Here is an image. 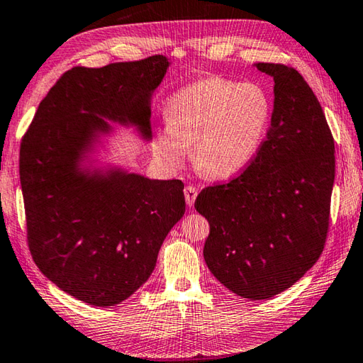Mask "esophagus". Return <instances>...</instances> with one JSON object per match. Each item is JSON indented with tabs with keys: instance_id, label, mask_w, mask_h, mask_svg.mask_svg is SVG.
I'll return each instance as SVG.
<instances>
[{
	"instance_id": "esophagus-1",
	"label": "esophagus",
	"mask_w": 363,
	"mask_h": 363,
	"mask_svg": "<svg viewBox=\"0 0 363 363\" xmlns=\"http://www.w3.org/2000/svg\"><path fill=\"white\" fill-rule=\"evenodd\" d=\"M196 197H197V189L193 186V184H188V186L184 188V199H186V203L189 207H193L194 205Z\"/></svg>"
}]
</instances>
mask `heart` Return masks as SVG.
Segmentation results:
<instances>
[{
    "label": "heart",
    "instance_id": "heart-1",
    "mask_svg": "<svg viewBox=\"0 0 363 363\" xmlns=\"http://www.w3.org/2000/svg\"><path fill=\"white\" fill-rule=\"evenodd\" d=\"M272 99L259 84H238L218 75L193 82L167 101V126L155 148L179 167L193 147V166L213 180L235 177L261 150L272 123Z\"/></svg>",
    "mask_w": 363,
    "mask_h": 363
}]
</instances>
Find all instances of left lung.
Returning <instances> with one entry per match:
<instances>
[{
	"instance_id": "obj_1",
	"label": "left lung",
	"mask_w": 363,
	"mask_h": 363,
	"mask_svg": "<svg viewBox=\"0 0 363 363\" xmlns=\"http://www.w3.org/2000/svg\"><path fill=\"white\" fill-rule=\"evenodd\" d=\"M273 112L256 158L229 183L201 191L210 224L203 259L213 277L250 300L275 297L316 264L329 230L335 143L318 98L294 67L257 63Z\"/></svg>"
}]
</instances>
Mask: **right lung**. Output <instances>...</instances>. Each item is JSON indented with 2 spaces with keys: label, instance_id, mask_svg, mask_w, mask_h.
I'll return each instance as SVG.
<instances>
[{
  "label": "right lung",
  "instance_id": "obj_1",
  "mask_svg": "<svg viewBox=\"0 0 363 363\" xmlns=\"http://www.w3.org/2000/svg\"><path fill=\"white\" fill-rule=\"evenodd\" d=\"M169 60L153 55L61 75L20 145L26 237L39 270L69 296L113 306L155 270L169 230L184 215L182 180H150L120 167L90 169L108 121L152 139V94Z\"/></svg>",
  "mask_w": 363,
  "mask_h": 363
}]
</instances>
